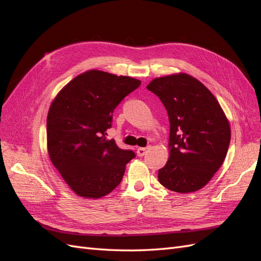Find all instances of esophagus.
Returning a JSON list of instances; mask_svg holds the SVG:
<instances>
[{"mask_svg":"<svg viewBox=\"0 0 261 261\" xmlns=\"http://www.w3.org/2000/svg\"><path fill=\"white\" fill-rule=\"evenodd\" d=\"M148 149H149L148 147H147V148H143V147H139V148H137V154H138L139 156H143V155H145Z\"/></svg>","mask_w":261,"mask_h":261,"instance_id":"1","label":"esophagus"}]
</instances>
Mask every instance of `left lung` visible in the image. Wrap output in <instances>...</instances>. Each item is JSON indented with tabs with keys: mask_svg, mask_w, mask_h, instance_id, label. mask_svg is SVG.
<instances>
[{
	"mask_svg": "<svg viewBox=\"0 0 261 261\" xmlns=\"http://www.w3.org/2000/svg\"><path fill=\"white\" fill-rule=\"evenodd\" d=\"M147 89L159 97L170 121V158L158 179L176 193L198 191L222 165L230 146L223 110L208 88L187 74L154 78Z\"/></svg>",
	"mask_w": 261,
	"mask_h": 261,
	"instance_id": "8db88e82",
	"label": "left lung"
}]
</instances>
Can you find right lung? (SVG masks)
<instances>
[{
	"label": "right lung",
	"instance_id": "right-lung-1",
	"mask_svg": "<svg viewBox=\"0 0 261 261\" xmlns=\"http://www.w3.org/2000/svg\"><path fill=\"white\" fill-rule=\"evenodd\" d=\"M140 84L132 77L88 70L52 102L46 118L49 155L78 196L100 198L111 193L135 158L133 150L118 148L106 136L114 109Z\"/></svg>",
	"mask_w": 261,
	"mask_h": 261
}]
</instances>
